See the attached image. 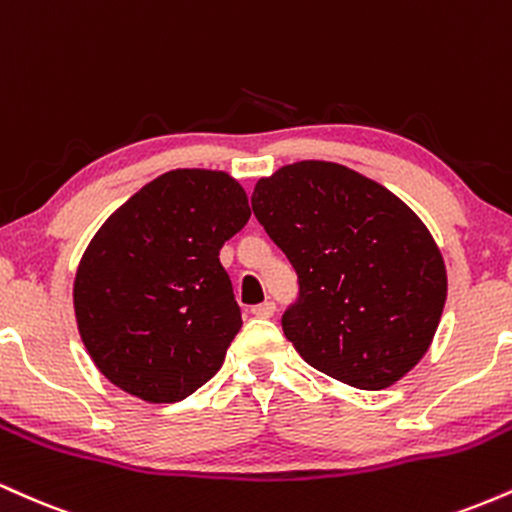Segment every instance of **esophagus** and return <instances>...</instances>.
Segmentation results:
<instances>
[{"label": "esophagus", "instance_id": "obj_1", "mask_svg": "<svg viewBox=\"0 0 512 512\" xmlns=\"http://www.w3.org/2000/svg\"><path fill=\"white\" fill-rule=\"evenodd\" d=\"M274 313H276V305L272 301L260 303V305H255V308H252V315H255V317H272Z\"/></svg>", "mask_w": 512, "mask_h": 512}]
</instances>
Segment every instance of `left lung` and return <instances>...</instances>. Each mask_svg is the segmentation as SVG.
<instances>
[{"instance_id":"1","label":"left lung","mask_w":512,"mask_h":512,"mask_svg":"<svg viewBox=\"0 0 512 512\" xmlns=\"http://www.w3.org/2000/svg\"><path fill=\"white\" fill-rule=\"evenodd\" d=\"M252 211L298 274L281 317L305 363L358 390H385L424 358L448 274L426 223L380 182L330 161L260 178Z\"/></svg>"}]
</instances>
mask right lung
<instances>
[{
    "label": "right lung",
    "instance_id": "obj_1",
    "mask_svg": "<svg viewBox=\"0 0 512 512\" xmlns=\"http://www.w3.org/2000/svg\"><path fill=\"white\" fill-rule=\"evenodd\" d=\"M250 219L223 170L158 175L115 209L74 276V315L110 383L151 404L190 397L223 366L243 317L219 250Z\"/></svg>",
    "mask_w": 512,
    "mask_h": 512
}]
</instances>
